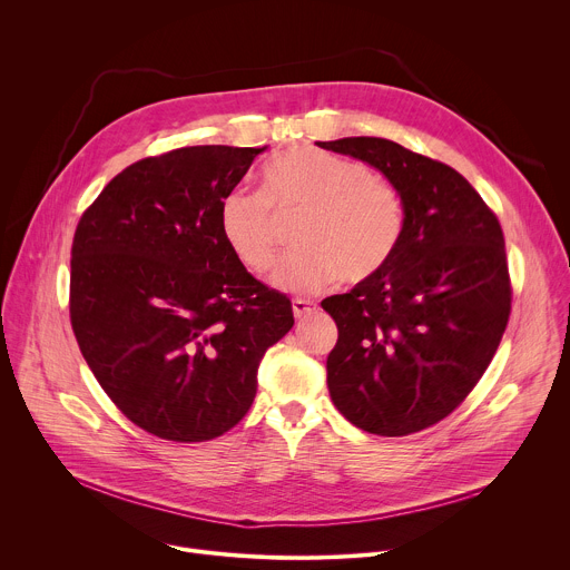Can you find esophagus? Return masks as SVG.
<instances>
[{"instance_id": "1", "label": "esophagus", "mask_w": 570, "mask_h": 570, "mask_svg": "<svg viewBox=\"0 0 570 570\" xmlns=\"http://www.w3.org/2000/svg\"><path fill=\"white\" fill-rule=\"evenodd\" d=\"M293 313H295L297 320H304V317H308L311 313H315V304L308 302V299L295 297V299H293Z\"/></svg>"}]
</instances>
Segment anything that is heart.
I'll use <instances>...</instances> for the list:
<instances>
[{"mask_svg":"<svg viewBox=\"0 0 570 570\" xmlns=\"http://www.w3.org/2000/svg\"><path fill=\"white\" fill-rule=\"evenodd\" d=\"M293 218L299 248L282 264L275 284L320 293L338 277L367 282L392 262L405 229V205L401 191L363 161L299 146L268 161L259 194L232 191L218 207L225 246L255 275L275 266L277 220Z\"/></svg>","mask_w":570,"mask_h":570,"instance_id":"b5f03b06","label":"heart"}]
</instances>
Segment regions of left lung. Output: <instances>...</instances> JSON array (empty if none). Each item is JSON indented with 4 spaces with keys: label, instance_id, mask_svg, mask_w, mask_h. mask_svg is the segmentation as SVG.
I'll list each match as a JSON object with an SVG mask.
<instances>
[{
    "label": "left lung",
    "instance_id": "1",
    "mask_svg": "<svg viewBox=\"0 0 570 570\" xmlns=\"http://www.w3.org/2000/svg\"><path fill=\"white\" fill-rule=\"evenodd\" d=\"M317 146L367 161L405 205L392 262L322 302L338 327L327 356L332 401L374 435L424 431L469 396L505 334L512 282L501 223L455 169L396 141Z\"/></svg>",
    "mask_w": 570,
    "mask_h": 570
}]
</instances>
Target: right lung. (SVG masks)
Returning <instances> with one entry per match:
<instances>
[{
	"label": "right lung",
	"instance_id": "right-lung-1",
	"mask_svg": "<svg viewBox=\"0 0 570 570\" xmlns=\"http://www.w3.org/2000/svg\"><path fill=\"white\" fill-rule=\"evenodd\" d=\"M264 148L185 146L115 176L71 240L69 320L117 409L141 431L205 442L236 426L291 299L243 268L220 200Z\"/></svg>",
	"mask_w": 570,
	"mask_h": 570
}]
</instances>
